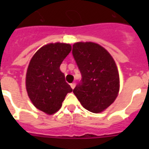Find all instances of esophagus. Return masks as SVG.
Segmentation results:
<instances>
[{
    "label": "esophagus",
    "instance_id": "34e87169",
    "mask_svg": "<svg viewBox=\"0 0 149 149\" xmlns=\"http://www.w3.org/2000/svg\"><path fill=\"white\" fill-rule=\"evenodd\" d=\"M70 86H71V88L74 89L75 86H76V84H75V83H72V84H70Z\"/></svg>",
    "mask_w": 149,
    "mask_h": 149
}]
</instances>
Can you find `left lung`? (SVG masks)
<instances>
[{"label":"left lung","instance_id":"obj_1","mask_svg":"<svg viewBox=\"0 0 149 149\" xmlns=\"http://www.w3.org/2000/svg\"><path fill=\"white\" fill-rule=\"evenodd\" d=\"M72 52L82 76L73 93L84 108L100 113L115 100L119 92L120 80L115 62L97 43H75Z\"/></svg>","mask_w":149,"mask_h":149}]
</instances>
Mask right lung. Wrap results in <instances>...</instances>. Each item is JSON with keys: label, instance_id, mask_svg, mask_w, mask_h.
I'll use <instances>...</instances> for the list:
<instances>
[{"label": "right lung", "instance_id": "add662e5", "mask_svg": "<svg viewBox=\"0 0 149 149\" xmlns=\"http://www.w3.org/2000/svg\"><path fill=\"white\" fill-rule=\"evenodd\" d=\"M72 49L70 44L50 43L39 49L31 58L26 73V90L34 106L52 114L72 89L65 82L60 65Z\"/></svg>", "mask_w": 149, "mask_h": 149}]
</instances>
